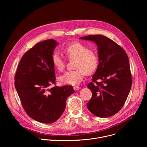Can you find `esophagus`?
<instances>
[{
  "mask_svg": "<svg viewBox=\"0 0 147 147\" xmlns=\"http://www.w3.org/2000/svg\"><path fill=\"white\" fill-rule=\"evenodd\" d=\"M73 88L75 91H78L79 89H80V87L78 86H75L73 87Z\"/></svg>",
  "mask_w": 147,
  "mask_h": 147,
  "instance_id": "obj_1",
  "label": "esophagus"
}]
</instances>
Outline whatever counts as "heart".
<instances>
[{"label": "heart", "instance_id": "heart-1", "mask_svg": "<svg viewBox=\"0 0 147 147\" xmlns=\"http://www.w3.org/2000/svg\"><path fill=\"white\" fill-rule=\"evenodd\" d=\"M67 58L76 60L74 70L65 73L59 77L60 81L65 84L76 85L80 83L86 74H90L96 70L99 63L97 53L81 43H74L67 47L65 49ZM55 68L59 71H63L66 64V59L60 53H55L52 57Z\"/></svg>", "mask_w": 147, "mask_h": 147}]
</instances>
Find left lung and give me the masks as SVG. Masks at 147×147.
Returning a JSON list of instances; mask_svg holds the SVG:
<instances>
[{"instance_id": "left-lung-1", "label": "left lung", "mask_w": 147, "mask_h": 147, "mask_svg": "<svg viewBox=\"0 0 147 147\" xmlns=\"http://www.w3.org/2000/svg\"><path fill=\"white\" fill-rule=\"evenodd\" d=\"M80 38L94 41L98 49L99 65L87 86L92 93L87 108L98 117L112 116L122 108L131 89L132 77L127 55L115 42L103 35Z\"/></svg>"}]
</instances>
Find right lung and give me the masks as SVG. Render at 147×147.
<instances>
[{"instance_id": "obj_1", "label": "right lung", "mask_w": 147, "mask_h": 147, "mask_svg": "<svg viewBox=\"0 0 147 147\" xmlns=\"http://www.w3.org/2000/svg\"><path fill=\"white\" fill-rule=\"evenodd\" d=\"M56 41L39 42L24 53L14 77V85L22 106L34 120L43 123L56 121L63 113L67 98L74 90L72 86H55L52 57Z\"/></svg>"}]
</instances>
